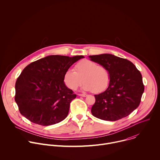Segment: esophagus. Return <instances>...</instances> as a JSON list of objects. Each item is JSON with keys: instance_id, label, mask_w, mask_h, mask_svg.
<instances>
[{"instance_id": "obj_1", "label": "esophagus", "mask_w": 160, "mask_h": 160, "mask_svg": "<svg viewBox=\"0 0 160 160\" xmlns=\"http://www.w3.org/2000/svg\"><path fill=\"white\" fill-rule=\"evenodd\" d=\"M79 96H81V97H86L87 96V94H78Z\"/></svg>"}]
</instances>
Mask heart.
<instances>
[{
  "label": "heart",
  "mask_w": 160,
  "mask_h": 160,
  "mask_svg": "<svg viewBox=\"0 0 160 160\" xmlns=\"http://www.w3.org/2000/svg\"><path fill=\"white\" fill-rule=\"evenodd\" d=\"M63 81L68 88L73 90H76L83 82V90L99 93L108 86L110 73L105 66L85 59L75 65V71L71 69L67 70L64 72Z\"/></svg>",
  "instance_id": "b5f03b06"
}]
</instances>
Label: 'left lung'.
I'll list each match as a JSON object with an SVG mask.
<instances>
[{"label": "left lung", "instance_id": "1", "mask_svg": "<svg viewBox=\"0 0 160 160\" xmlns=\"http://www.w3.org/2000/svg\"><path fill=\"white\" fill-rule=\"evenodd\" d=\"M92 61L108 68L110 82L104 92L94 95L92 115L101 120L117 121L138 108L144 90L142 75L130 61L110 54L89 56Z\"/></svg>", "mask_w": 160, "mask_h": 160}]
</instances>
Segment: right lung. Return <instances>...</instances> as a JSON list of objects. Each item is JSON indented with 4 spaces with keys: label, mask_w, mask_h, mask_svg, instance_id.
<instances>
[{
    "label": "right lung",
    "mask_w": 160,
    "mask_h": 160,
    "mask_svg": "<svg viewBox=\"0 0 160 160\" xmlns=\"http://www.w3.org/2000/svg\"><path fill=\"white\" fill-rule=\"evenodd\" d=\"M83 56L51 55L34 61L22 71L15 84V101L30 122L49 126L66 118L76 98L64 81V72Z\"/></svg>",
    "instance_id": "right-lung-1"
}]
</instances>
